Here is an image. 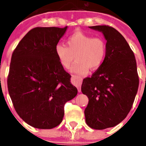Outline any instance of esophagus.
Wrapping results in <instances>:
<instances>
[{
	"mask_svg": "<svg viewBox=\"0 0 146 146\" xmlns=\"http://www.w3.org/2000/svg\"><path fill=\"white\" fill-rule=\"evenodd\" d=\"M71 80H72V83H73L75 86H76V88H78V92H80V87H81V84H82L80 78H79L78 76H72Z\"/></svg>",
	"mask_w": 146,
	"mask_h": 146,
	"instance_id": "34e87169",
	"label": "esophagus"
}]
</instances>
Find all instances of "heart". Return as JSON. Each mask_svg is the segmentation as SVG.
<instances>
[{
	"label": "heart",
	"instance_id": "heart-1",
	"mask_svg": "<svg viewBox=\"0 0 146 146\" xmlns=\"http://www.w3.org/2000/svg\"><path fill=\"white\" fill-rule=\"evenodd\" d=\"M66 46L58 44L55 54L60 64L68 69L75 59L71 71L78 75H85L90 68L96 70L103 64L107 53V44L101 36H94L85 32L77 31L68 37Z\"/></svg>",
	"mask_w": 146,
	"mask_h": 146
}]
</instances>
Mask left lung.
Masks as SVG:
<instances>
[{
    "instance_id": "1",
    "label": "left lung",
    "mask_w": 146,
    "mask_h": 146,
    "mask_svg": "<svg viewBox=\"0 0 146 146\" xmlns=\"http://www.w3.org/2000/svg\"><path fill=\"white\" fill-rule=\"evenodd\" d=\"M90 28L102 32L107 53L100 67L83 80L81 91L89 100L85 110L86 123L102 130L126 118L136 98L139 78L134 54L118 31L104 25Z\"/></svg>"
}]
</instances>
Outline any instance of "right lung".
I'll return each mask as SVG.
<instances>
[{"instance_id":"obj_1","label":"right lung","mask_w":146,"mask_h":146,"mask_svg":"<svg viewBox=\"0 0 146 146\" xmlns=\"http://www.w3.org/2000/svg\"><path fill=\"white\" fill-rule=\"evenodd\" d=\"M67 27L32 29L13 51L8 92L20 117L36 129H50L62 121L64 104L77 95L70 75L61 66L55 47Z\"/></svg>"}]
</instances>
